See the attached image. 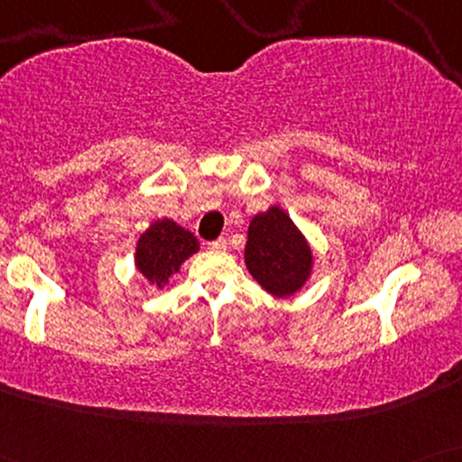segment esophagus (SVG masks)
<instances>
[{"label":"esophagus","instance_id":"1","mask_svg":"<svg viewBox=\"0 0 462 462\" xmlns=\"http://www.w3.org/2000/svg\"><path fill=\"white\" fill-rule=\"evenodd\" d=\"M208 248H210V250H217V252H220V250H226V239H225V237L214 239V242L208 244Z\"/></svg>","mask_w":462,"mask_h":462}]
</instances>
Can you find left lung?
Returning <instances> with one entry per match:
<instances>
[{"instance_id": "8db88e82", "label": "left lung", "mask_w": 462, "mask_h": 462, "mask_svg": "<svg viewBox=\"0 0 462 462\" xmlns=\"http://www.w3.org/2000/svg\"><path fill=\"white\" fill-rule=\"evenodd\" d=\"M311 248L283 210L273 206L248 226L245 264L252 277L273 296L294 294L311 271Z\"/></svg>"}]
</instances>
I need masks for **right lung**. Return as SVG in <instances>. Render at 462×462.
<instances>
[{
  "instance_id": "add662e5",
  "label": "right lung",
  "mask_w": 462,
  "mask_h": 462,
  "mask_svg": "<svg viewBox=\"0 0 462 462\" xmlns=\"http://www.w3.org/2000/svg\"><path fill=\"white\" fill-rule=\"evenodd\" d=\"M199 250V242L174 220H157L143 233L136 245V267L155 286L168 283L180 263Z\"/></svg>"
}]
</instances>
